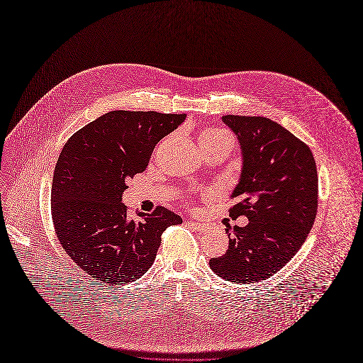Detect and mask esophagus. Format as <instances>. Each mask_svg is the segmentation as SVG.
I'll use <instances>...</instances> for the list:
<instances>
[{
  "label": "esophagus",
  "mask_w": 363,
  "mask_h": 363,
  "mask_svg": "<svg viewBox=\"0 0 363 363\" xmlns=\"http://www.w3.org/2000/svg\"><path fill=\"white\" fill-rule=\"evenodd\" d=\"M186 225H188L189 228L195 230V231H201V230H203V227H205L202 223H198V221H186Z\"/></svg>",
  "instance_id": "esophagus-1"
}]
</instances>
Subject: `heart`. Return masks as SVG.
<instances>
[{"label": "heart", "instance_id": "1", "mask_svg": "<svg viewBox=\"0 0 363 363\" xmlns=\"http://www.w3.org/2000/svg\"><path fill=\"white\" fill-rule=\"evenodd\" d=\"M218 136H230V135L221 129H210V130L203 132L199 139H213V138H218Z\"/></svg>", "mask_w": 363, "mask_h": 363}]
</instances>
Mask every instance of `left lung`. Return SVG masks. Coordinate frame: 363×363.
<instances>
[{
	"label": "left lung",
	"mask_w": 363,
	"mask_h": 363,
	"mask_svg": "<svg viewBox=\"0 0 363 363\" xmlns=\"http://www.w3.org/2000/svg\"><path fill=\"white\" fill-rule=\"evenodd\" d=\"M237 136L241 172L230 216L245 227L225 228L224 255L213 272L234 283L266 280L283 269L306 241L318 213V171L310 147L274 121L260 116L221 118Z\"/></svg>",
	"instance_id": "obj_1"
}]
</instances>
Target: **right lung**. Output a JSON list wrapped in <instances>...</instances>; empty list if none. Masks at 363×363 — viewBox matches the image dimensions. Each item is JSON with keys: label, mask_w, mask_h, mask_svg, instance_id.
Masks as SVG:
<instances>
[{"label": "right lung", "mask_w": 363, "mask_h": 363, "mask_svg": "<svg viewBox=\"0 0 363 363\" xmlns=\"http://www.w3.org/2000/svg\"><path fill=\"white\" fill-rule=\"evenodd\" d=\"M186 115L113 111L77 130L65 145L51 185V218L60 244L93 279L138 280L153 264L161 235L182 218L158 206L128 218L126 181L146 169L157 143Z\"/></svg>", "instance_id": "add662e5"}]
</instances>
